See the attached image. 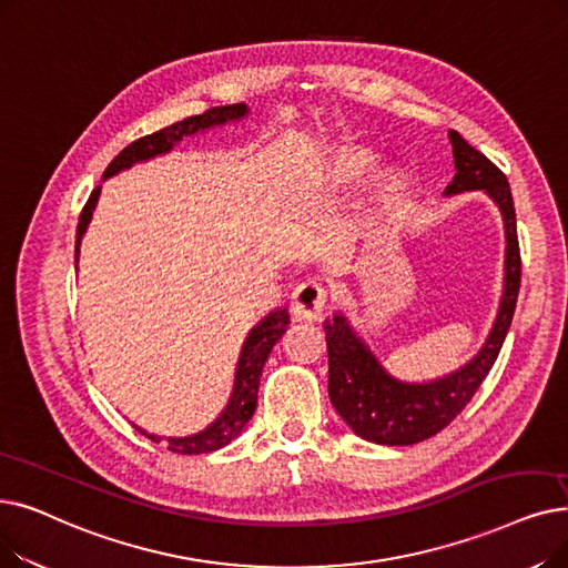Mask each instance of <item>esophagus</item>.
Returning <instances> with one entry per match:
<instances>
[{"label": "esophagus", "mask_w": 568, "mask_h": 568, "mask_svg": "<svg viewBox=\"0 0 568 568\" xmlns=\"http://www.w3.org/2000/svg\"><path fill=\"white\" fill-rule=\"evenodd\" d=\"M325 308H327V287L323 283L308 278L294 287V292H292V315L294 317L313 323V320L323 317Z\"/></svg>", "instance_id": "esophagus-1"}]
</instances>
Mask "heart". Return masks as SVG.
<instances>
[{
	"label": "heart",
	"mask_w": 568,
	"mask_h": 568,
	"mask_svg": "<svg viewBox=\"0 0 568 568\" xmlns=\"http://www.w3.org/2000/svg\"><path fill=\"white\" fill-rule=\"evenodd\" d=\"M368 169V158L364 153H355V151H341L334 155L332 162V183L334 185H345L353 183L357 179H362Z\"/></svg>",
	"instance_id": "1"
}]
</instances>
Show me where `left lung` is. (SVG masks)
I'll return each instance as SVG.
<instances>
[{
    "mask_svg": "<svg viewBox=\"0 0 568 568\" xmlns=\"http://www.w3.org/2000/svg\"><path fill=\"white\" fill-rule=\"evenodd\" d=\"M457 174L446 194L485 190L504 213L506 223V287L497 323L483 351L459 372L427 385L399 383L383 372L376 357L353 334L343 315L325 325L329 357V399L355 434L381 446H410L446 429L495 366L520 292L523 260L510 185L504 171L450 130Z\"/></svg>",
    "mask_w": 568,
    "mask_h": 568,
    "instance_id": "obj_1",
    "label": "left lung"
}]
</instances>
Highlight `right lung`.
Returning <instances> with one entry per match:
<instances>
[{"mask_svg": "<svg viewBox=\"0 0 568 568\" xmlns=\"http://www.w3.org/2000/svg\"><path fill=\"white\" fill-rule=\"evenodd\" d=\"M245 113L243 104H230V106H213L209 111H204L202 115H190L181 122H174V125H169L160 132H153L148 136L136 139L134 143H130L128 148H122V151L115 155V160L106 166L104 171V179L118 174L120 169H128L134 162L148 160V158H155L160 153L171 151V145L176 141H181L187 134H194L200 130L213 128V125H223L227 120H236ZM97 196H100V187H94L88 196V202L81 211L79 217V227H77V260H79V243L81 236L85 232V225L90 223L92 217V209L97 204ZM287 313L285 311H274L271 315H266L262 323L251 332L248 341H245L243 351H241V359H239V368H236V383H234V394H232V402L225 408V413L217 417V420L200 432L194 436H185V438H162V436H153V434H145L151 440L160 443L164 440L166 450L171 453H181V455H202V453H213L217 448L227 446L230 440H234L241 429L245 427V423L251 420L255 408H257V389H260V376H262V368L264 362L271 353V348L283 338V334L287 332Z\"/></svg>", "mask_w": 568, "mask_h": 568, "instance_id": "right-lung-1", "label": "right lung"}]
</instances>
